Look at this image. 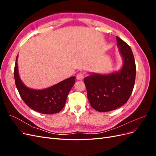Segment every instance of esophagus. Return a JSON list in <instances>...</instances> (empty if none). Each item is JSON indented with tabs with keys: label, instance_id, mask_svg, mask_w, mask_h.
<instances>
[{
	"label": "esophagus",
	"instance_id": "esophagus-1",
	"mask_svg": "<svg viewBox=\"0 0 156 156\" xmlns=\"http://www.w3.org/2000/svg\"><path fill=\"white\" fill-rule=\"evenodd\" d=\"M77 80H82L84 77V73L83 72H79L77 74Z\"/></svg>",
	"mask_w": 156,
	"mask_h": 156
}]
</instances>
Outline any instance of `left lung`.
Listing matches in <instances>:
<instances>
[{"label":"left lung","mask_w":156,"mask_h":156,"mask_svg":"<svg viewBox=\"0 0 156 156\" xmlns=\"http://www.w3.org/2000/svg\"><path fill=\"white\" fill-rule=\"evenodd\" d=\"M117 46L123 58L120 71L107 75L93 73L84 79L90 104L99 112H108L120 107L133 92L136 66L130 47L116 36Z\"/></svg>","instance_id":"8db88e82"}]
</instances>
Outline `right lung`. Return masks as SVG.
Segmentation results:
<instances>
[{"label": "right lung", "mask_w": 156, "mask_h": 156, "mask_svg": "<svg viewBox=\"0 0 156 156\" xmlns=\"http://www.w3.org/2000/svg\"><path fill=\"white\" fill-rule=\"evenodd\" d=\"M17 56L14 78L16 85L22 100L32 109L42 114L58 113L64 108L67 96L75 83V77L56 84L43 90H35L27 87L20 77L18 72Z\"/></svg>", "instance_id": "obj_1"}]
</instances>
